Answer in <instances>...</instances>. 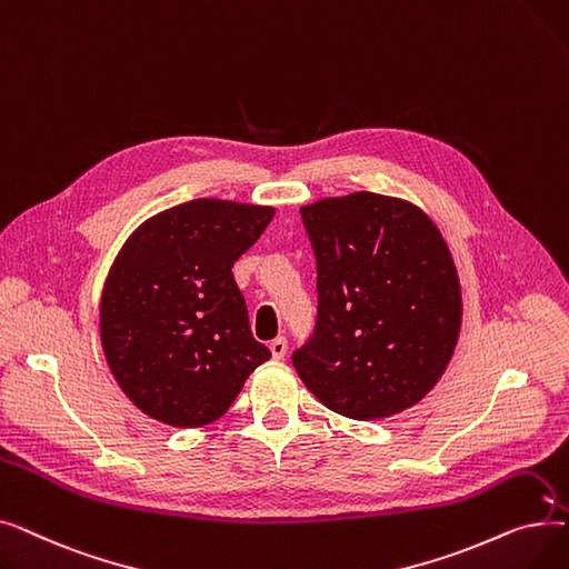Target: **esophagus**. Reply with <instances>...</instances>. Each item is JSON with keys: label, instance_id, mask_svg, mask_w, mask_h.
Wrapping results in <instances>:
<instances>
[{"label": "esophagus", "instance_id": "34e87169", "mask_svg": "<svg viewBox=\"0 0 569 569\" xmlns=\"http://www.w3.org/2000/svg\"><path fill=\"white\" fill-rule=\"evenodd\" d=\"M269 350H272V357H274V360H283V357H286V350H288V341H286V337H277L272 343H269Z\"/></svg>", "mask_w": 569, "mask_h": 569}]
</instances>
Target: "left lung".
<instances>
[{
	"mask_svg": "<svg viewBox=\"0 0 569 569\" xmlns=\"http://www.w3.org/2000/svg\"><path fill=\"white\" fill-rule=\"evenodd\" d=\"M316 258L313 335L292 367L330 410L378 420L420 401L461 327V290L445 239L410 202L378 193L300 209Z\"/></svg>",
	"mask_w": 569,
	"mask_h": 569,
	"instance_id": "1",
	"label": "left lung"
}]
</instances>
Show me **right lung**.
<instances>
[{
	"mask_svg": "<svg viewBox=\"0 0 569 569\" xmlns=\"http://www.w3.org/2000/svg\"><path fill=\"white\" fill-rule=\"evenodd\" d=\"M272 207L200 198L142 223L101 297L106 360L127 397L172 427L219 420L272 352L251 335L232 264Z\"/></svg>",
	"mask_w": 569,
	"mask_h": 569,
	"instance_id": "obj_1",
	"label": "right lung"
}]
</instances>
